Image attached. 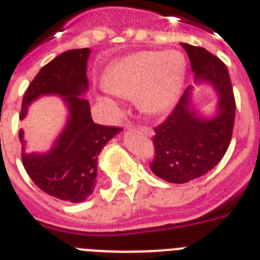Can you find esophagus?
<instances>
[{
    "label": "esophagus",
    "mask_w": 260,
    "mask_h": 260,
    "mask_svg": "<svg viewBox=\"0 0 260 260\" xmlns=\"http://www.w3.org/2000/svg\"><path fill=\"white\" fill-rule=\"evenodd\" d=\"M140 131L145 135V136H148V137H152L153 135H155L153 134V129H152V128H149V126H141Z\"/></svg>",
    "instance_id": "obj_1"
}]
</instances>
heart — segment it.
Here are the masks:
<instances>
[{
	"mask_svg": "<svg viewBox=\"0 0 260 260\" xmlns=\"http://www.w3.org/2000/svg\"><path fill=\"white\" fill-rule=\"evenodd\" d=\"M185 58L178 50H144L129 54L111 67L103 84L109 93L131 99L147 115H161L175 104L185 79ZM99 101L107 108L115 105L105 97Z\"/></svg>",
	"mask_w": 260,
	"mask_h": 260,
	"instance_id": "heart-1",
	"label": "heart"
}]
</instances>
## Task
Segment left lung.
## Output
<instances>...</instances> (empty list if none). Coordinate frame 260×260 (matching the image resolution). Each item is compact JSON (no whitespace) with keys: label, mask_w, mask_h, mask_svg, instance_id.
I'll use <instances>...</instances> for the list:
<instances>
[{"label":"left lung","mask_w":260,"mask_h":260,"mask_svg":"<svg viewBox=\"0 0 260 260\" xmlns=\"http://www.w3.org/2000/svg\"><path fill=\"white\" fill-rule=\"evenodd\" d=\"M181 46L191 61L195 85H210L218 99L214 115H203L193 101L195 88L189 85L170 117L155 128L151 170L175 184L195 180L220 161L231 141L236 109L225 65L204 48Z\"/></svg>","instance_id":"left-lung-1"}]
</instances>
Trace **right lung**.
<instances>
[{"label":"right lung","mask_w":260,"mask_h":260,"mask_svg":"<svg viewBox=\"0 0 260 260\" xmlns=\"http://www.w3.org/2000/svg\"><path fill=\"white\" fill-rule=\"evenodd\" d=\"M90 49H72L46 64L26 89L21 107L22 120L31 103L44 96L61 97L68 111L67 123L45 152H26L24 131L20 129L22 163L39 188L57 199L80 203L93 193L97 159L101 149L119 134L116 126L93 123L89 103L86 65Z\"/></svg>","instance_id":"right-lung-1"}]
</instances>
